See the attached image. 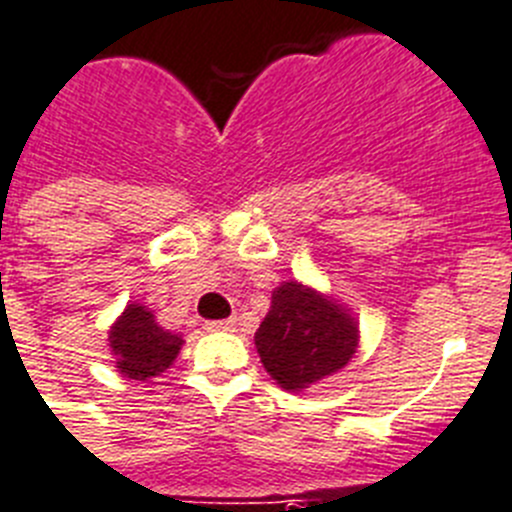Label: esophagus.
Masks as SVG:
<instances>
[{
  "label": "esophagus",
  "instance_id": "1",
  "mask_svg": "<svg viewBox=\"0 0 512 512\" xmlns=\"http://www.w3.org/2000/svg\"><path fill=\"white\" fill-rule=\"evenodd\" d=\"M234 324H237V319H216V322H206V330L208 332H231L234 330Z\"/></svg>",
  "mask_w": 512,
  "mask_h": 512
}]
</instances>
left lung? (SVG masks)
I'll return each mask as SVG.
<instances>
[{"mask_svg": "<svg viewBox=\"0 0 512 512\" xmlns=\"http://www.w3.org/2000/svg\"><path fill=\"white\" fill-rule=\"evenodd\" d=\"M361 327L348 306L301 281H283L255 332V348L270 379L286 391H304L348 366Z\"/></svg>", "mask_w": 512, "mask_h": 512, "instance_id": "left-lung-1", "label": "left lung"}]
</instances>
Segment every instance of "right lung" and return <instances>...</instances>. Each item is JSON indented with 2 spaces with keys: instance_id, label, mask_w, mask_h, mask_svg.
<instances>
[{
  "instance_id": "add662e5",
  "label": "right lung",
  "mask_w": 512,
  "mask_h": 512,
  "mask_svg": "<svg viewBox=\"0 0 512 512\" xmlns=\"http://www.w3.org/2000/svg\"><path fill=\"white\" fill-rule=\"evenodd\" d=\"M110 355L121 376L133 381H149L162 376L175 363L182 348V335L164 330L149 306L131 301L121 317L110 324Z\"/></svg>"
}]
</instances>
